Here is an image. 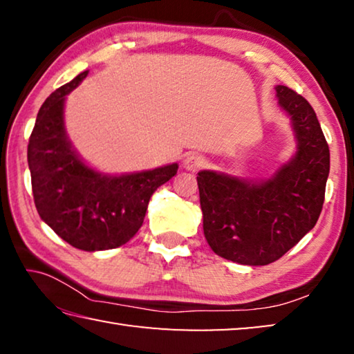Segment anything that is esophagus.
Returning a JSON list of instances; mask_svg holds the SVG:
<instances>
[{"mask_svg": "<svg viewBox=\"0 0 354 354\" xmlns=\"http://www.w3.org/2000/svg\"><path fill=\"white\" fill-rule=\"evenodd\" d=\"M183 165H184V169L189 171H198L206 165V159L200 154H189L187 158L184 159Z\"/></svg>", "mask_w": 354, "mask_h": 354, "instance_id": "34e87169", "label": "esophagus"}]
</instances>
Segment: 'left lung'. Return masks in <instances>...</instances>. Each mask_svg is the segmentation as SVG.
<instances>
[{
    "label": "left lung",
    "instance_id": "8db88e82",
    "mask_svg": "<svg viewBox=\"0 0 354 354\" xmlns=\"http://www.w3.org/2000/svg\"><path fill=\"white\" fill-rule=\"evenodd\" d=\"M277 93L295 129V158L257 184L214 171L196 176L207 243L215 254L243 266H267L284 256L315 226L325 201L329 147L319 120L292 88L278 86Z\"/></svg>",
    "mask_w": 354,
    "mask_h": 354
}]
</instances>
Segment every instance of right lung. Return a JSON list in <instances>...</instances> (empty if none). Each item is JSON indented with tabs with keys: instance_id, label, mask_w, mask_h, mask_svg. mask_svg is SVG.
Masks as SVG:
<instances>
[{
	"instance_id": "obj_1",
	"label": "right lung",
	"mask_w": 354,
	"mask_h": 354,
	"mask_svg": "<svg viewBox=\"0 0 354 354\" xmlns=\"http://www.w3.org/2000/svg\"><path fill=\"white\" fill-rule=\"evenodd\" d=\"M87 71L41 104L28 143L34 203L41 220L71 247L117 248L140 230L153 192L176 175L178 164L123 176H103L75 154L64 129L65 95Z\"/></svg>"
}]
</instances>
